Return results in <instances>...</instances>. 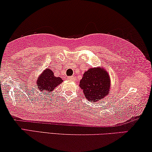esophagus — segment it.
Masks as SVG:
<instances>
[{"mask_svg":"<svg viewBox=\"0 0 152 152\" xmlns=\"http://www.w3.org/2000/svg\"><path fill=\"white\" fill-rule=\"evenodd\" d=\"M68 80H69L73 81V80H75V77L74 76H70V77H68Z\"/></svg>","mask_w":152,"mask_h":152,"instance_id":"esophagus-1","label":"esophagus"}]
</instances>
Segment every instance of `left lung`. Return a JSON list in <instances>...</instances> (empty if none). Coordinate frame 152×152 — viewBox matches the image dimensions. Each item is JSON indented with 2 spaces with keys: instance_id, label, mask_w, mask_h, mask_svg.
<instances>
[{
  "instance_id": "left-lung-1",
  "label": "left lung",
  "mask_w": 152,
  "mask_h": 152,
  "mask_svg": "<svg viewBox=\"0 0 152 152\" xmlns=\"http://www.w3.org/2000/svg\"><path fill=\"white\" fill-rule=\"evenodd\" d=\"M85 97L91 102L99 101L106 97L110 88V78L106 70L93 68L84 72L80 82Z\"/></svg>"
}]
</instances>
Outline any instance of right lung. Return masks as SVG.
<instances>
[{
  "instance_id": "obj_1",
  "label": "right lung",
  "mask_w": 152,
  "mask_h": 152,
  "mask_svg": "<svg viewBox=\"0 0 152 152\" xmlns=\"http://www.w3.org/2000/svg\"><path fill=\"white\" fill-rule=\"evenodd\" d=\"M62 82V79L54 75V72L48 68L45 70L37 80V88L41 91L52 92L56 86Z\"/></svg>"
}]
</instances>
